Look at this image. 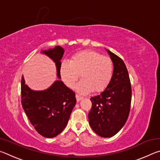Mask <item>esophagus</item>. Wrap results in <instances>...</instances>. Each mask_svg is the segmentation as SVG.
Here are the masks:
<instances>
[{"instance_id":"1","label":"esophagus","mask_w":160,"mask_h":160,"mask_svg":"<svg viewBox=\"0 0 160 160\" xmlns=\"http://www.w3.org/2000/svg\"><path fill=\"white\" fill-rule=\"evenodd\" d=\"M83 99V97L78 95V94H76V99H77V101H78V102L80 101V100H81V99Z\"/></svg>"}]
</instances>
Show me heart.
<instances>
[{
    "label": "heart",
    "mask_w": 160,
    "mask_h": 160,
    "mask_svg": "<svg viewBox=\"0 0 160 160\" xmlns=\"http://www.w3.org/2000/svg\"><path fill=\"white\" fill-rule=\"evenodd\" d=\"M113 71L112 60L92 50L75 53L69 63L65 61L61 64L60 70L62 80L70 88H74L80 74L82 80L78 84L77 90L82 93L104 90L112 79Z\"/></svg>",
    "instance_id": "b5f03b06"
}]
</instances>
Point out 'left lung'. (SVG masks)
Masks as SVG:
<instances>
[{
    "label": "left lung",
    "instance_id": "8db88e82",
    "mask_svg": "<svg viewBox=\"0 0 160 160\" xmlns=\"http://www.w3.org/2000/svg\"><path fill=\"white\" fill-rule=\"evenodd\" d=\"M113 63L112 79L104 92L91 97L89 123L99 136L116 135L128 119L131 103V84L123 61L107 50Z\"/></svg>",
    "mask_w": 160,
    "mask_h": 160
}]
</instances>
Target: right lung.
<instances>
[{"label": "right lung", "mask_w": 160, "mask_h": 160, "mask_svg": "<svg viewBox=\"0 0 160 160\" xmlns=\"http://www.w3.org/2000/svg\"><path fill=\"white\" fill-rule=\"evenodd\" d=\"M42 53L52 59L57 67L60 78L61 59L64 50L60 46ZM21 103L27 116L35 130L46 138H53L63 131L76 103L75 93L57 80L44 91L31 90L21 80Z\"/></svg>", "instance_id": "1"}]
</instances>
